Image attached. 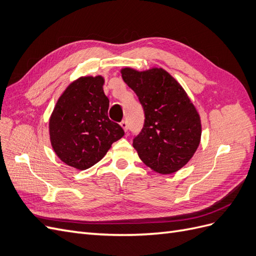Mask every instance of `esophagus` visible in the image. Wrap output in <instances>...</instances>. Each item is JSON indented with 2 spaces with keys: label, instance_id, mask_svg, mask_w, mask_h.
Masks as SVG:
<instances>
[{
  "label": "esophagus",
  "instance_id": "obj_1",
  "mask_svg": "<svg viewBox=\"0 0 256 256\" xmlns=\"http://www.w3.org/2000/svg\"><path fill=\"white\" fill-rule=\"evenodd\" d=\"M120 126L122 127L124 131H125V132H127V131H128V122H127V120H122L120 122Z\"/></svg>",
  "mask_w": 256,
  "mask_h": 256
}]
</instances>
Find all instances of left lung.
Listing matches in <instances>:
<instances>
[{
	"mask_svg": "<svg viewBox=\"0 0 256 256\" xmlns=\"http://www.w3.org/2000/svg\"><path fill=\"white\" fill-rule=\"evenodd\" d=\"M122 80L143 106L144 126L134 138L138 157L154 172L172 174L188 164L202 134L200 115L187 92L162 68H122Z\"/></svg>",
	"mask_w": 256,
	"mask_h": 256,
	"instance_id": "obj_1",
	"label": "left lung"
}]
</instances>
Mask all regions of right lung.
Masks as SVG:
<instances>
[{
	"label": "right lung",
	"instance_id": "obj_1",
	"mask_svg": "<svg viewBox=\"0 0 256 256\" xmlns=\"http://www.w3.org/2000/svg\"><path fill=\"white\" fill-rule=\"evenodd\" d=\"M102 76H81L58 98L49 120L52 148L69 166L86 170L125 134L108 116L109 99Z\"/></svg>",
	"mask_w": 256,
	"mask_h": 256
}]
</instances>
